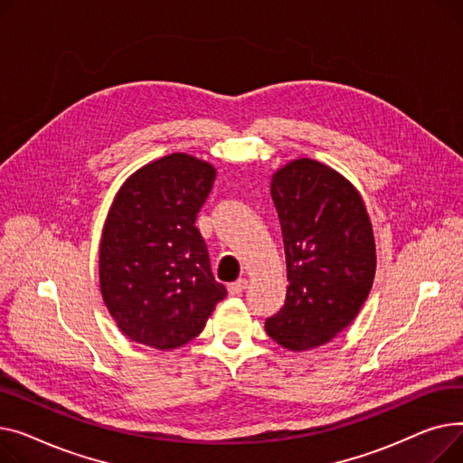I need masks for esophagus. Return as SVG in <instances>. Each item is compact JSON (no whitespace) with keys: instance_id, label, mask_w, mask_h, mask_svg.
Masks as SVG:
<instances>
[{"instance_id":"esophagus-1","label":"esophagus","mask_w":463,"mask_h":463,"mask_svg":"<svg viewBox=\"0 0 463 463\" xmlns=\"http://www.w3.org/2000/svg\"><path fill=\"white\" fill-rule=\"evenodd\" d=\"M247 286H249L247 279H239L237 282L228 286V291H230V295H239V293H242L244 289H247Z\"/></svg>"}]
</instances>
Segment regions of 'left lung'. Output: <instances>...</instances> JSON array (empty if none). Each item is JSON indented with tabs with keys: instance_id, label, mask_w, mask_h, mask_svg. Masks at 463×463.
I'll return each instance as SVG.
<instances>
[{
	"instance_id": "obj_1",
	"label": "left lung",
	"mask_w": 463,
	"mask_h": 463,
	"mask_svg": "<svg viewBox=\"0 0 463 463\" xmlns=\"http://www.w3.org/2000/svg\"><path fill=\"white\" fill-rule=\"evenodd\" d=\"M282 226L288 293L265 331L289 351L329 344L357 317L375 277V241L359 190L312 158L270 177Z\"/></svg>"
}]
</instances>
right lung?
Here are the masks:
<instances>
[{
    "label": "right lung",
    "instance_id": "add662e5",
    "mask_svg": "<svg viewBox=\"0 0 463 463\" xmlns=\"http://www.w3.org/2000/svg\"><path fill=\"white\" fill-rule=\"evenodd\" d=\"M216 170L186 153L160 156L118 190L99 247L102 301L136 344L170 351L196 338L226 297L194 226Z\"/></svg>",
    "mask_w": 463,
    "mask_h": 463
}]
</instances>
